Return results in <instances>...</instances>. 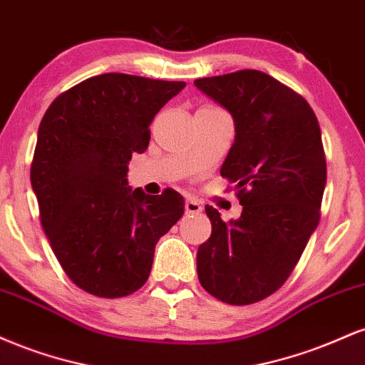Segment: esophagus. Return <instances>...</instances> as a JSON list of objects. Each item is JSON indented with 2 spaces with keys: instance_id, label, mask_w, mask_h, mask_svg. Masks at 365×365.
<instances>
[{
  "instance_id": "obj_1",
  "label": "esophagus",
  "mask_w": 365,
  "mask_h": 365,
  "mask_svg": "<svg viewBox=\"0 0 365 365\" xmlns=\"http://www.w3.org/2000/svg\"><path fill=\"white\" fill-rule=\"evenodd\" d=\"M200 211H202V206H200L197 200H192V199L185 200V212H187V215H199Z\"/></svg>"
}]
</instances>
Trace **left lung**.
Segmentation results:
<instances>
[{
  "label": "left lung",
  "instance_id": "left-lung-1",
  "mask_svg": "<svg viewBox=\"0 0 365 365\" xmlns=\"http://www.w3.org/2000/svg\"><path fill=\"white\" fill-rule=\"evenodd\" d=\"M194 83L235 121L221 177L235 183L244 206L230 223L206 206L212 232L197 250V274L221 302L249 305L287 282L319 223L326 187L321 128L302 96L259 70Z\"/></svg>",
  "mask_w": 365,
  "mask_h": 365
}]
</instances>
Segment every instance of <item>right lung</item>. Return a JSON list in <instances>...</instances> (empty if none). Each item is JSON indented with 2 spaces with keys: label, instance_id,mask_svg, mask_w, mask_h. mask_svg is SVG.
Listing matches in <instances>:
<instances>
[{
  "label": "right lung",
  "instance_id": "right-lung-1",
  "mask_svg": "<svg viewBox=\"0 0 365 365\" xmlns=\"http://www.w3.org/2000/svg\"><path fill=\"white\" fill-rule=\"evenodd\" d=\"M185 82L127 73L87 78L44 113L31 166L41 223L63 271L83 292L118 299L148 282L158 240L183 215V197L128 187V161Z\"/></svg>",
  "mask_w": 365,
  "mask_h": 365
}]
</instances>
